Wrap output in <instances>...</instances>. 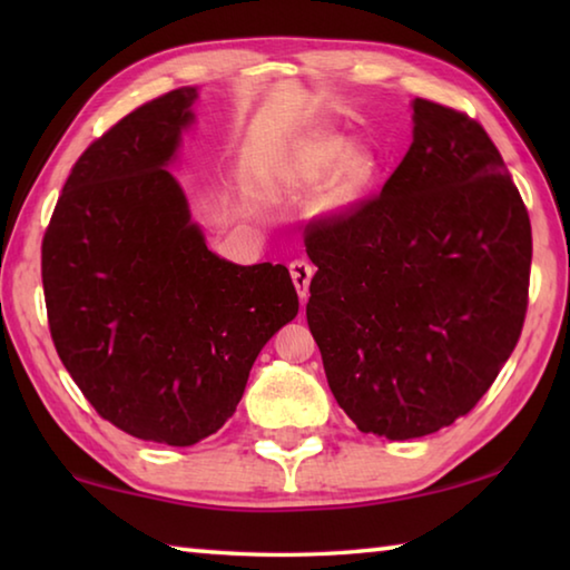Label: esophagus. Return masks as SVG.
<instances>
[{"label": "esophagus", "mask_w": 570, "mask_h": 570, "mask_svg": "<svg viewBox=\"0 0 570 570\" xmlns=\"http://www.w3.org/2000/svg\"><path fill=\"white\" fill-rule=\"evenodd\" d=\"M288 272H292L298 298H302V302H306L308 284H312V276H314V266L308 264V262H304V258H296V262L288 264Z\"/></svg>", "instance_id": "1"}]
</instances>
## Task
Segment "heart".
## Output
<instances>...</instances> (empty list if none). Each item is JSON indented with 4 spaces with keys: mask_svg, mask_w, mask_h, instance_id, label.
<instances>
[{
    "mask_svg": "<svg viewBox=\"0 0 570 570\" xmlns=\"http://www.w3.org/2000/svg\"><path fill=\"white\" fill-rule=\"evenodd\" d=\"M332 183L326 190L324 208L344 210L364 196V190L377 178V158L370 148L354 146L336 132H316L298 142L288 160V176L302 188L320 186L324 178Z\"/></svg>",
    "mask_w": 570,
    "mask_h": 570,
    "instance_id": "heart-1",
    "label": "heart"
}]
</instances>
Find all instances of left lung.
Wrapping results in <instances>:
<instances>
[{
	"label": "left lung",
	"mask_w": 570,
	"mask_h": 570,
	"mask_svg": "<svg viewBox=\"0 0 570 570\" xmlns=\"http://www.w3.org/2000/svg\"><path fill=\"white\" fill-rule=\"evenodd\" d=\"M380 196L306 228V322L362 432L412 440L468 414L520 340L530 218L478 120L414 98Z\"/></svg>",
	"instance_id": "8db88e82"
}]
</instances>
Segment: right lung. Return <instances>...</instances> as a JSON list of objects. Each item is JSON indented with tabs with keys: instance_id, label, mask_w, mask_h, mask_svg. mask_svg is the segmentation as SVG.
Returning <instances> with one entry per match:
<instances>
[{
	"instance_id": "1",
	"label": "right lung",
	"mask_w": 570,
	"mask_h": 570,
	"mask_svg": "<svg viewBox=\"0 0 570 570\" xmlns=\"http://www.w3.org/2000/svg\"><path fill=\"white\" fill-rule=\"evenodd\" d=\"M196 88L140 105L82 153L42 238L47 322L65 370L102 420L188 448L244 397L258 352L298 312L282 264L208 250L166 170Z\"/></svg>"
}]
</instances>
